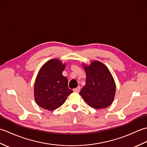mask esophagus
<instances>
[{
  "label": "esophagus",
  "mask_w": 147,
  "mask_h": 147,
  "mask_svg": "<svg viewBox=\"0 0 147 147\" xmlns=\"http://www.w3.org/2000/svg\"><path fill=\"white\" fill-rule=\"evenodd\" d=\"M80 90H81L80 87L78 86L77 88H75L73 89V92H75V93H79L80 92Z\"/></svg>",
  "instance_id": "obj_1"
}]
</instances>
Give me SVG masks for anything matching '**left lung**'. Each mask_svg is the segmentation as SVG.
I'll return each mask as SVG.
<instances>
[{
  "label": "left lung",
  "mask_w": 147,
  "mask_h": 147,
  "mask_svg": "<svg viewBox=\"0 0 147 147\" xmlns=\"http://www.w3.org/2000/svg\"><path fill=\"white\" fill-rule=\"evenodd\" d=\"M86 74V84L80 95L90 107L100 109L108 107L114 100L116 86L108 67L98 61L90 65L82 64Z\"/></svg>",
  "instance_id": "obj_1"
}]
</instances>
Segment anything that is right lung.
<instances>
[{"label": "right lung", "mask_w": 147, "mask_h": 147, "mask_svg": "<svg viewBox=\"0 0 147 147\" xmlns=\"http://www.w3.org/2000/svg\"><path fill=\"white\" fill-rule=\"evenodd\" d=\"M65 67V63L53 59L40 68L34 85V97L40 107L54 111L61 107L73 92L68 88L67 78L62 74Z\"/></svg>", "instance_id": "add662e5"}]
</instances>
